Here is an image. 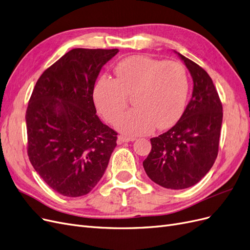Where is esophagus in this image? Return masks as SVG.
Here are the masks:
<instances>
[{"instance_id":"1","label":"esophagus","mask_w":250,"mask_h":250,"mask_svg":"<svg viewBox=\"0 0 250 250\" xmlns=\"http://www.w3.org/2000/svg\"><path fill=\"white\" fill-rule=\"evenodd\" d=\"M136 138L134 137H128V136H124V135H119L117 138V143L122 144L124 142H131V141H135Z\"/></svg>"}]
</instances>
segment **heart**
<instances>
[{
  "mask_svg": "<svg viewBox=\"0 0 250 250\" xmlns=\"http://www.w3.org/2000/svg\"><path fill=\"white\" fill-rule=\"evenodd\" d=\"M116 80L103 77L93 88V101L110 123L122 114L132 95L134 109L115 123L128 135L150 133L156 125L172 126L184 113L188 81L185 68L176 61H159L144 55L130 56L115 67Z\"/></svg>",
  "mask_w": 250,
  "mask_h": 250,
  "instance_id": "1",
  "label": "heart"
}]
</instances>
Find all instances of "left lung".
I'll return each instance as SVG.
<instances>
[{
    "label": "left lung",
    "instance_id": "obj_1",
    "mask_svg": "<svg viewBox=\"0 0 250 250\" xmlns=\"http://www.w3.org/2000/svg\"><path fill=\"white\" fill-rule=\"evenodd\" d=\"M175 54L192 77V96L179 122L150 139L151 150L143 167L152 182L181 190L194 186L212 168L218 154L223 113L208 72L182 54Z\"/></svg>",
    "mask_w": 250,
    "mask_h": 250
}]
</instances>
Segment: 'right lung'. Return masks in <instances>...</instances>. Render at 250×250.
I'll return each instance as SVG.
<instances>
[{
    "mask_svg": "<svg viewBox=\"0 0 250 250\" xmlns=\"http://www.w3.org/2000/svg\"><path fill=\"white\" fill-rule=\"evenodd\" d=\"M118 52L71 50L44 70L32 92L26 112L30 162L64 196L88 194L116 146L117 133L96 115L93 88Z\"/></svg>",
    "mask_w": 250,
    "mask_h": 250,
    "instance_id": "right-lung-1",
    "label": "right lung"
}]
</instances>
